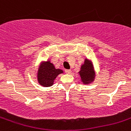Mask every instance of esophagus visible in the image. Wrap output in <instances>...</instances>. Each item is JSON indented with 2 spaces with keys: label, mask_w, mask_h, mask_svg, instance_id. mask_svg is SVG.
Listing matches in <instances>:
<instances>
[{
  "label": "esophagus",
  "mask_w": 131,
  "mask_h": 131,
  "mask_svg": "<svg viewBox=\"0 0 131 131\" xmlns=\"http://www.w3.org/2000/svg\"><path fill=\"white\" fill-rule=\"evenodd\" d=\"M65 72H66V73H67V74H70L71 72H72V71H71V70H66Z\"/></svg>",
  "instance_id": "1"
}]
</instances>
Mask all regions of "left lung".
<instances>
[{"label": "left lung", "instance_id": "8db88e82", "mask_svg": "<svg viewBox=\"0 0 131 131\" xmlns=\"http://www.w3.org/2000/svg\"><path fill=\"white\" fill-rule=\"evenodd\" d=\"M79 74L84 83L87 84L93 80L95 72L93 70V66L91 61L85 59L84 63L81 67Z\"/></svg>", "mask_w": 131, "mask_h": 131}]
</instances>
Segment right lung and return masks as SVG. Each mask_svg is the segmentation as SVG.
Wrapping results in <instances>:
<instances>
[{"mask_svg": "<svg viewBox=\"0 0 131 131\" xmlns=\"http://www.w3.org/2000/svg\"><path fill=\"white\" fill-rule=\"evenodd\" d=\"M61 73H63L61 70L55 69L50 61H47L40 67L38 72V80L42 86H50L53 85L55 78Z\"/></svg>", "mask_w": 131, "mask_h": 131, "instance_id": "right-lung-1", "label": "right lung"}]
</instances>
